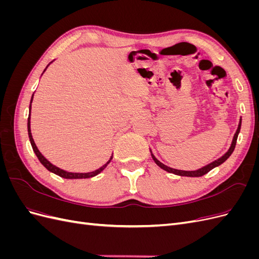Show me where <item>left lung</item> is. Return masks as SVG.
<instances>
[{
    "label": "left lung",
    "instance_id": "1",
    "mask_svg": "<svg viewBox=\"0 0 259 259\" xmlns=\"http://www.w3.org/2000/svg\"><path fill=\"white\" fill-rule=\"evenodd\" d=\"M241 122H242V120L240 119V122H239V125H238V130H237V132H236V134H234V136H233V139H232V143H231V146H230V148H229V150L227 151L223 156H221V158L219 159H217V160H215V161H213L211 163H209V164H207V165H205V166H203V167H201V168H199V169H197V170H182V169H175V168H171V167H168V166H166V165H164L163 163H161L158 159L155 158V156L153 155V153L151 152V150H150V152H151V156H152V159H153V161L155 162V164L156 165H158L159 167H161L162 169H164V170H166V171H168V173H171V174H175V175H178V176H187V177H201V176H203V175H205V174H207L209 170H211L213 168H215V167H217V166H219L221 165V164H223L227 159L229 158V156L231 155V153L233 152V150H234V148H236V144H237V139H238V135H239V133H240V130H241Z\"/></svg>",
    "mask_w": 259,
    "mask_h": 259
}]
</instances>
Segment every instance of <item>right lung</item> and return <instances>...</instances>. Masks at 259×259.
I'll list each match as a JSON object with an SVG mask.
<instances>
[{
    "instance_id": "right-lung-1",
    "label": "right lung",
    "mask_w": 259,
    "mask_h": 259,
    "mask_svg": "<svg viewBox=\"0 0 259 259\" xmlns=\"http://www.w3.org/2000/svg\"><path fill=\"white\" fill-rule=\"evenodd\" d=\"M51 64H52V62H51ZM49 66H50V64H49ZM49 66H48V67H49ZM48 67H46V68H48ZM46 68H45V70H46ZM45 70H44V71H45ZM44 71H43V72H44ZM32 100H33V95H32V97H31V100H30V106H29V116H28V135H29L30 143H31V146H32V149H33V151H34L35 155L37 156L38 161H40V162L42 163V165H43L46 169H49L50 171H52V173L56 174V175H58V176H60V177H62V178H66V179H82V178H91V177L96 176V175H98L99 173H101V171H103V170L107 167L108 164L111 162V160H112V156H113V155H111V156H110V159H109V161L105 164V165H103L101 167H99V168H98V169H96V170L90 171V173H71V171H67V170H64V169H61V168H59V167H57V166L53 165V164H52L48 159H45V158H44V155H43V154L40 152V150H38V149H37V147H36V145H35V143H34V140H33L32 134H31V128H30V119H31V103H32Z\"/></svg>"
}]
</instances>
